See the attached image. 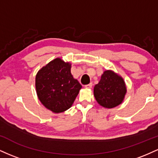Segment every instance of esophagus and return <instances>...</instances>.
<instances>
[{
	"label": "esophagus",
	"instance_id": "1",
	"mask_svg": "<svg viewBox=\"0 0 158 158\" xmlns=\"http://www.w3.org/2000/svg\"><path fill=\"white\" fill-rule=\"evenodd\" d=\"M92 83H90V84H88V85H85V88H92Z\"/></svg>",
	"mask_w": 158,
	"mask_h": 158
}]
</instances>
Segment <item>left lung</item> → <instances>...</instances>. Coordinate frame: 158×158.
<instances>
[{"label": "left lung", "mask_w": 158, "mask_h": 158, "mask_svg": "<svg viewBox=\"0 0 158 158\" xmlns=\"http://www.w3.org/2000/svg\"><path fill=\"white\" fill-rule=\"evenodd\" d=\"M126 93V85L123 78L111 70H105L99 83L94 88L96 100L105 108H112L120 105Z\"/></svg>", "instance_id": "obj_1"}]
</instances>
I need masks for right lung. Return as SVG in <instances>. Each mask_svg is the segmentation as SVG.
I'll use <instances>...</instances> for the list:
<instances>
[{
    "instance_id": "add662e5",
    "label": "right lung",
    "mask_w": 158,
    "mask_h": 158,
    "mask_svg": "<svg viewBox=\"0 0 158 158\" xmlns=\"http://www.w3.org/2000/svg\"><path fill=\"white\" fill-rule=\"evenodd\" d=\"M70 69V62L56 58L42 67L35 76V90L39 101L55 114L69 109L81 88Z\"/></svg>"
}]
</instances>
